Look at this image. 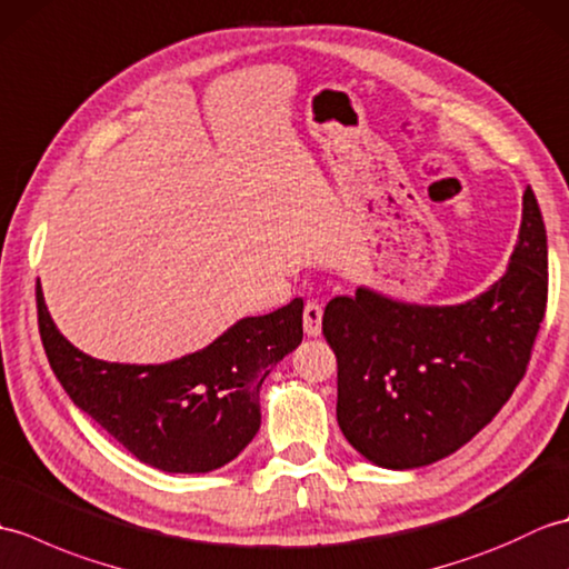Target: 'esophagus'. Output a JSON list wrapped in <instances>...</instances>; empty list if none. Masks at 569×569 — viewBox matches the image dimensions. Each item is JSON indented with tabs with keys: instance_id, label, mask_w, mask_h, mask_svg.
I'll return each instance as SVG.
<instances>
[{
	"instance_id": "obj_1",
	"label": "esophagus",
	"mask_w": 569,
	"mask_h": 569,
	"mask_svg": "<svg viewBox=\"0 0 569 569\" xmlns=\"http://www.w3.org/2000/svg\"><path fill=\"white\" fill-rule=\"evenodd\" d=\"M303 328H306L308 337H318L322 332V306L320 303H306Z\"/></svg>"
}]
</instances>
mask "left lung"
I'll list each match as a JSON object with an SVG mask.
<instances>
[{"mask_svg":"<svg viewBox=\"0 0 569 569\" xmlns=\"http://www.w3.org/2000/svg\"><path fill=\"white\" fill-rule=\"evenodd\" d=\"M548 303V237L533 190L509 269L457 306H418L359 286L332 298L322 335L337 357V422L386 469L457 452L523 379Z\"/></svg>","mask_w":569,"mask_h":569,"instance_id":"8db88e82","label":"left lung"}]
</instances>
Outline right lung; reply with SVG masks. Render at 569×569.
Wrapping results in <instances>:
<instances>
[{
	"label": "right lung",
	"mask_w": 569,
	"mask_h": 569,
	"mask_svg": "<svg viewBox=\"0 0 569 569\" xmlns=\"http://www.w3.org/2000/svg\"><path fill=\"white\" fill-rule=\"evenodd\" d=\"M39 332L56 379L139 462L171 475H204L259 432V389L303 340V300L241 318L212 345L166 365H117L72 347L36 286Z\"/></svg>",
	"instance_id": "right-lung-1"
}]
</instances>
